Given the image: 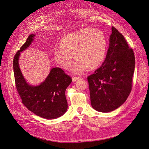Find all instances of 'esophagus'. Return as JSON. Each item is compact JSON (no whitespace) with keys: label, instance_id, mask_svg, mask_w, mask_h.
I'll return each instance as SVG.
<instances>
[{"label":"esophagus","instance_id":"obj_1","mask_svg":"<svg viewBox=\"0 0 149 149\" xmlns=\"http://www.w3.org/2000/svg\"><path fill=\"white\" fill-rule=\"evenodd\" d=\"M79 79V77H72V80H73V81H76L77 80H78Z\"/></svg>","mask_w":149,"mask_h":149}]
</instances>
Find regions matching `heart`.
Here are the masks:
<instances>
[{
	"label": "heart",
	"mask_w": 149,
	"mask_h": 149,
	"mask_svg": "<svg viewBox=\"0 0 149 149\" xmlns=\"http://www.w3.org/2000/svg\"><path fill=\"white\" fill-rule=\"evenodd\" d=\"M107 41L104 32L97 29L86 28L64 36L60 47L54 52V58L61 68L68 70L73 61L77 60L72 68L75 74H81L87 68L94 69L104 60Z\"/></svg>",
	"instance_id": "b5f03b06"
}]
</instances>
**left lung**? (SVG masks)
<instances>
[{
  "label": "left lung",
  "mask_w": 149,
  "mask_h": 149,
  "mask_svg": "<svg viewBox=\"0 0 149 149\" xmlns=\"http://www.w3.org/2000/svg\"><path fill=\"white\" fill-rule=\"evenodd\" d=\"M104 62L88 77L92 108L101 112L117 109L127 100L132 89L135 68L133 49L113 26Z\"/></svg>",
  "instance_id": "obj_1"
}]
</instances>
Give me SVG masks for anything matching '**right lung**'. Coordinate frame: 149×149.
I'll return each instance as SVG.
<instances>
[{"label": "right lung", "mask_w": 149, "mask_h": 149, "mask_svg": "<svg viewBox=\"0 0 149 149\" xmlns=\"http://www.w3.org/2000/svg\"><path fill=\"white\" fill-rule=\"evenodd\" d=\"M35 36H29L14 57L13 68L16 88L28 110L44 118L56 119L67 111L65 92L72 80L61 69L55 68L51 69L45 80L39 85L31 86L27 83L20 70L19 57L20 53L30 45Z\"/></svg>", "instance_id": "right-lung-1"}]
</instances>
